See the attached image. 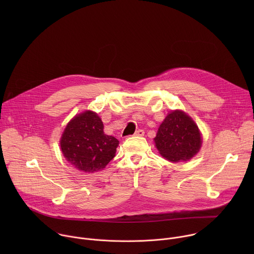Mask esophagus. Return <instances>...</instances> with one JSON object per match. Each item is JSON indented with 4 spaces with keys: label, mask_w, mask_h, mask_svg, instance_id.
I'll use <instances>...</instances> for the list:
<instances>
[{
    "label": "esophagus",
    "mask_w": 254,
    "mask_h": 254,
    "mask_svg": "<svg viewBox=\"0 0 254 254\" xmlns=\"http://www.w3.org/2000/svg\"><path fill=\"white\" fill-rule=\"evenodd\" d=\"M143 134H144L143 129H137V130L134 132V135H136V136H142Z\"/></svg>",
    "instance_id": "34e87169"
}]
</instances>
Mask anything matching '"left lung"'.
<instances>
[{
    "label": "left lung",
    "instance_id": "1",
    "mask_svg": "<svg viewBox=\"0 0 254 254\" xmlns=\"http://www.w3.org/2000/svg\"><path fill=\"white\" fill-rule=\"evenodd\" d=\"M160 154L169 161H187L201 148V133L185 113L171 112L160 126L154 138Z\"/></svg>",
    "mask_w": 254,
    "mask_h": 254
}]
</instances>
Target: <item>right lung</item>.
Returning <instances> with one entry per match:
<instances>
[{"label":"right lung","mask_w":254,"mask_h":254,"mask_svg":"<svg viewBox=\"0 0 254 254\" xmlns=\"http://www.w3.org/2000/svg\"><path fill=\"white\" fill-rule=\"evenodd\" d=\"M119 140L103 132L100 118L92 112L76 116L64 129L60 146L65 159L76 169L93 173L116 156Z\"/></svg>","instance_id":"1"}]
</instances>
